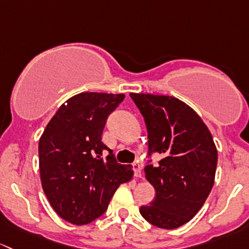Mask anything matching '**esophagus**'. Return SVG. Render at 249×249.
Masks as SVG:
<instances>
[{"label": "esophagus", "instance_id": "34e87169", "mask_svg": "<svg viewBox=\"0 0 249 249\" xmlns=\"http://www.w3.org/2000/svg\"><path fill=\"white\" fill-rule=\"evenodd\" d=\"M133 170H134L135 178H142V165L140 163H134L133 164Z\"/></svg>", "mask_w": 249, "mask_h": 249}]
</instances>
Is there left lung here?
<instances>
[{"label": "left lung", "mask_w": 249, "mask_h": 249, "mask_svg": "<svg viewBox=\"0 0 249 249\" xmlns=\"http://www.w3.org/2000/svg\"><path fill=\"white\" fill-rule=\"evenodd\" d=\"M130 97L145 120L148 156H163L157 165L145 166L156 198L140 213L152 225L176 229L198 213L213 187L218 160L213 138L201 117L175 97Z\"/></svg>", "instance_id": "obj_1"}]
</instances>
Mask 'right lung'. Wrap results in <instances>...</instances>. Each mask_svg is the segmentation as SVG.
Here are the masks:
<instances>
[{
	"instance_id": "1",
	"label": "right lung",
	"mask_w": 249,
	"mask_h": 249,
	"mask_svg": "<svg viewBox=\"0 0 249 249\" xmlns=\"http://www.w3.org/2000/svg\"><path fill=\"white\" fill-rule=\"evenodd\" d=\"M124 93L83 92L62 104L38 145L43 191L56 213L84 225L101 217L120 184L130 181V165L120 164L102 142L111 111ZM109 155L103 160L104 151Z\"/></svg>"
}]
</instances>
